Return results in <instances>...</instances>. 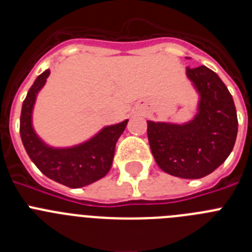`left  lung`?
<instances>
[{
  "instance_id": "left-lung-1",
  "label": "left lung",
  "mask_w": 252,
  "mask_h": 252,
  "mask_svg": "<svg viewBox=\"0 0 252 252\" xmlns=\"http://www.w3.org/2000/svg\"><path fill=\"white\" fill-rule=\"evenodd\" d=\"M186 74L198 94L197 112L187 122L148 121V139L161 170L199 179L228 158L239 122L232 95L213 70L202 65Z\"/></svg>"
}]
</instances>
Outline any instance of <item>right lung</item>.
Instances as JSON below:
<instances>
[{"label": "right lung", "mask_w": 252, "mask_h": 252, "mask_svg": "<svg viewBox=\"0 0 252 252\" xmlns=\"http://www.w3.org/2000/svg\"><path fill=\"white\" fill-rule=\"evenodd\" d=\"M50 69L35 79L22 103L20 135L31 161L44 175L70 188H82L102 179L110 171L116 142L126 128L128 120L104 126L92 137L77 145L51 146L36 133L32 113L39 92L44 88Z\"/></svg>", "instance_id": "obj_1"}]
</instances>
